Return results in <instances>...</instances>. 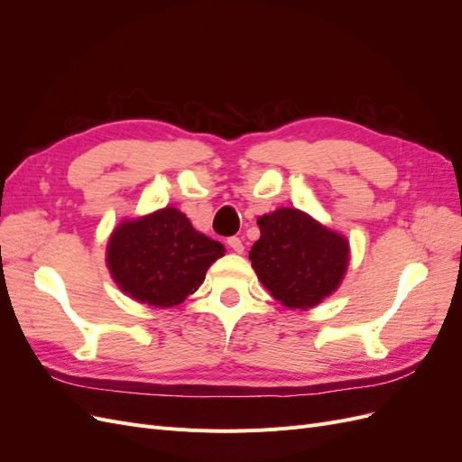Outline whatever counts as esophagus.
I'll return each mask as SVG.
<instances>
[{
  "instance_id": "obj_1",
  "label": "esophagus",
  "mask_w": 462,
  "mask_h": 462,
  "mask_svg": "<svg viewBox=\"0 0 462 462\" xmlns=\"http://www.w3.org/2000/svg\"><path fill=\"white\" fill-rule=\"evenodd\" d=\"M227 245L231 246L233 253H236V254H243L245 253V245H243V241L239 239V236H231V239L227 241Z\"/></svg>"
}]
</instances>
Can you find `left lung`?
<instances>
[{
	"instance_id": "1",
	"label": "left lung",
	"mask_w": 462,
	"mask_h": 462,
	"mask_svg": "<svg viewBox=\"0 0 462 462\" xmlns=\"http://www.w3.org/2000/svg\"><path fill=\"white\" fill-rule=\"evenodd\" d=\"M258 226L248 258L275 300L309 310L339 289L351 262L346 236L297 208H277L260 216Z\"/></svg>"
}]
</instances>
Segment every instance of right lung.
Masks as SVG:
<instances>
[{
  "label": "right lung",
  "mask_w": 462,
  "mask_h": 462,
  "mask_svg": "<svg viewBox=\"0 0 462 462\" xmlns=\"http://www.w3.org/2000/svg\"><path fill=\"white\" fill-rule=\"evenodd\" d=\"M226 246L192 227L173 206L127 217L111 231L106 263L116 285L150 309L185 302L204 283L206 272Z\"/></svg>",
  "instance_id": "obj_1"
}]
</instances>
